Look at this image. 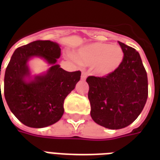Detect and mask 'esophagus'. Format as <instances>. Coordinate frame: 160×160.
Segmentation results:
<instances>
[{
    "label": "esophagus",
    "mask_w": 160,
    "mask_h": 160,
    "mask_svg": "<svg viewBox=\"0 0 160 160\" xmlns=\"http://www.w3.org/2000/svg\"><path fill=\"white\" fill-rule=\"evenodd\" d=\"M86 73L85 72V71H82V75H81V80H85V79H86Z\"/></svg>",
    "instance_id": "1"
}]
</instances>
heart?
<instances>
[{"mask_svg":"<svg viewBox=\"0 0 160 160\" xmlns=\"http://www.w3.org/2000/svg\"><path fill=\"white\" fill-rule=\"evenodd\" d=\"M75 56L83 65H92L95 74L106 76L114 72L121 65L124 52L117 45L95 42L81 47Z\"/></svg>","mask_w":160,"mask_h":160,"instance_id":"1","label":"heart"}]
</instances>
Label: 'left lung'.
<instances>
[{
    "label": "left lung",
    "instance_id": "left-lung-1",
    "mask_svg": "<svg viewBox=\"0 0 160 160\" xmlns=\"http://www.w3.org/2000/svg\"><path fill=\"white\" fill-rule=\"evenodd\" d=\"M124 52L121 65L104 77L89 76L90 116L101 126L119 129L132 124L148 98L146 70L136 50L119 42Z\"/></svg>",
    "mask_w": 160,
    "mask_h": 160
}]
</instances>
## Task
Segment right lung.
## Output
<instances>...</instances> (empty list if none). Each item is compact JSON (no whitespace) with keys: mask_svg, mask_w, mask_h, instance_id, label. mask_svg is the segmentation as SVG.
<instances>
[{"mask_svg":"<svg viewBox=\"0 0 160 160\" xmlns=\"http://www.w3.org/2000/svg\"><path fill=\"white\" fill-rule=\"evenodd\" d=\"M60 51L54 41H33L16 49L6 67L5 99L14 115L26 126L44 128L59 121L65 97L80 80V70L68 72L56 63ZM34 57L43 58L51 67L31 76L28 63Z\"/></svg>","mask_w":160,"mask_h":160,"instance_id":"obj_1","label":"right lung"}]
</instances>
